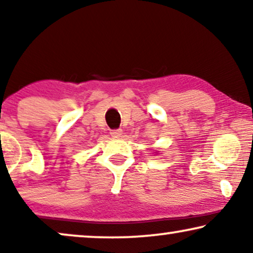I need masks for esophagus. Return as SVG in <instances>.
<instances>
[{
  "label": "esophagus",
  "instance_id": "1",
  "mask_svg": "<svg viewBox=\"0 0 253 253\" xmlns=\"http://www.w3.org/2000/svg\"><path fill=\"white\" fill-rule=\"evenodd\" d=\"M110 134H112V137H115V138H119L122 136V129H114L110 131Z\"/></svg>",
  "mask_w": 253,
  "mask_h": 253
}]
</instances>
